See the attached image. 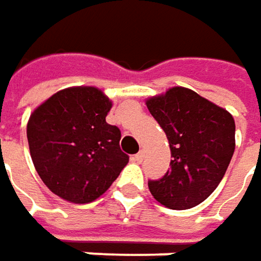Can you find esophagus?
I'll return each mask as SVG.
<instances>
[{"mask_svg":"<svg viewBox=\"0 0 261 261\" xmlns=\"http://www.w3.org/2000/svg\"><path fill=\"white\" fill-rule=\"evenodd\" d=\"M144 155H145V151L141 150V151H139V152H138L137 155H135V160H137L138 163H141V162L144 160Z\"/></svg>","mask_w":261,"mask_h":261,"instance_id":"obj_1","label":"esophagus"}]
</instances>
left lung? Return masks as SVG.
<instances>
[{"mask_svg": "<svg viewBox=\"0 0 261 261\" xmlns=\"http://www.w3.org/2000/svg\"><path fill=\"white\" fill-rule=\"evenodd\" d=\"M151 116L164 130L170 170L150 180L152 197L172 210L198 205L217 188L235 151V120L192 89L173 86L147 99Z\"/></svg>", "mask_w": 261, "mask_h": 261, "instance_id": "left-lung-1", "label": "left lung"}]
</instances>
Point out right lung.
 Wrapping results in <instances>:
<instances>
[{"label":"right lung","instance_id":"1","mask_svg":"<svg viewBox=\"0 0 261 261\" xmlns=\"http://www.w3.org/2000/svg\"><path fill=\"white\" fill-rule=\"evenodd\" d=\"M111 106L95 86H72L31 114L26 134L33 166L60 198L74 204L97 200L129 162L119 145V127L106 122Z\"/></svg>","mask_w":261,"mask_h":261}]
</instances>
